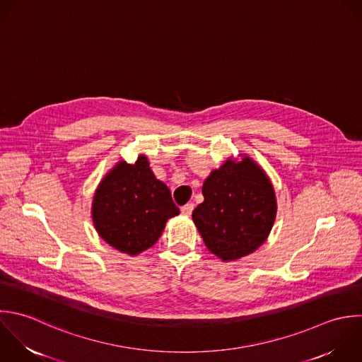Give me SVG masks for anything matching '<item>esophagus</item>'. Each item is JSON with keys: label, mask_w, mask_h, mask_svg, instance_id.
<instances>
[{"label": "esophagus", "mask_w": 362, "mask_h": 362, "mask_svg": "<svg viewBox=\"0 0 362 362\" xmlns=\"http://www.w3.org/2000/svg\"><path fill=\"white\" fill-rule=\"evenodd\" d=\"M193 209H194V204H193V203H187V204H185V206L182 207V213L186 214V216H190L192 211H193Z\"/></svg>", "instance_id": "obj_1"}]
</instances>
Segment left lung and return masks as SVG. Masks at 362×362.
I'll return each mask as SVG.
<instances>
[{"mask_svg":"<svg viewBox=\"0 0 362 362\" xmlns=\"http://www.w3.org/2000/svg\"><path fill=\"white\" fill-rule=\"evenodd\" d=\"M204 202L193 210V221L206 247L223 261L254 252L269 235L276 200L274 187L250 158L227 160L203 185Z\"/></svg>","mask_w":362,"mask_h":362,"instance_id":"left-lung-1","label":"left lung"}]
</instances>
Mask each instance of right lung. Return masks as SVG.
<instances>
[{"mask_svg": "<svg viewBox=\"0 0 362 362\" xmlns=\"http://www.w3.org/2000/svg\"><path fill=\"white\" fill-rule=\"evenodd\" d=\"M179 214L170 190L139 156L135 165L118 163L100 183L93 221L100 237L121 252L136 255L160 237L168 218Z\"/></svg>", "mask_w": 362, "mask_h": 362, "instance_id": "1", "label": "right lung"}]
</instances>
